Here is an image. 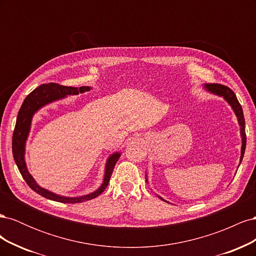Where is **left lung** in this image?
<instances>
[{"label": "left lung", "instance_id": "8db88e82", "mask_svg": "<svg viewBox=\"0 0 256 256\" xmlns=\"http://www.w3.org/2000/svg\"><path fill=\"white\" fill-rule=\"evenodd\" d=\"M203 88L205 90H207L208 92H210L212 95L222 97L226 102L230 106L232 110L234 111L237 120H238V125L240 126V136H242V150H240V161H239V166L242 164L244 154V150H246V127H244V112L242 109V106H240L239 102L237 100L236 95L234 94V92L230 88H228V86H224V85L221 84H216V83H205L203 84ZM145 180L146 182H148L147 180V175L145 174ZM158 198L162 200H164L166 203L168 200H166L164 198H162L161 196H158Z\"/></svg>", "mask_w": 256, "mask_h": 256}]
</instances>
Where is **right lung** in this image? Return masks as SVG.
Masks as SVG:
<instances>
[{
  "instance_id": "add662e5",
  "label": "right lung",
  "mask_w": 256,
  "mask_h": 256,
  "mask_svg": "<svg viewBox=\"0 0 256 256\" xmlns=\"http://www.w3.org/2000/svg\"><path fill=\"white\" fill-rule=\"evenodd\" d=\"M90 86H81V88H72V86H64V85H60L56 83H48L42 84L40 88H35L30 94L26 96V98L23 102L18 116L16 126H14V134H12V154L14 162L19 168V172L21 173L23 180L26 182L28 187L34 190L38 194L42 196L49 198L56 202L60 203H82L85 200H90L92 198H97L99 194L104 191L108 184L110 182V178L113 172V168L116 164V162L120 157V152H113L111 156L106 159V166H104V175L102 184L100 187L92 191L88 194L81 196H64L49 191L40 187V184L36 182L34 177L30 175L28 172L26 162V140L30 131V126H32V120L34 118L35 113L40 111L42 108L48 106L58 100L64 99L67 96H74L79 95L82 92L90 90Z\"/></svg>"
}]
</instances>
